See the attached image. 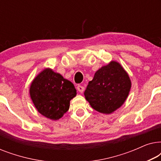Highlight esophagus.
<instances>
[{
	"label": "esophagus",
	"instance_id": "esophagus-1",
	"mask_svg": "<svg viewBox=\"0 0 161 161\" xmlns=\"http://www.w3.org/2000/svg\"><path fill=\"white\" fill-rule=\"evenodd\" d=\"M77 89H78V91L79 92H80V93H83V91H84L85 88L83 87V86H82L78 85V87H77Z\"/></svg>",
	"mask_w": 161,
	"mask_h": 161
}]
</instances>
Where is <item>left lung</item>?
I'll list each match as a JSON object with an SVG mask.
<instances>
[{
	"instance_id": "1",
	"label": "left lung",
	"mask_w": 161,
	"mask_h": 161,
	"mask_svg": "<svg viewBox=\"0 0 161 161\" xmlns=\"http://www.w3.org/2000/svg\"><path fill=\"white\" fill-rule=\"evenodd\" d=\"M130 88L128 74L119 63L112 61L95 72L85 90L84 95L94 110L109 114L122 106Z\"/></svg>"
}]
</instances>
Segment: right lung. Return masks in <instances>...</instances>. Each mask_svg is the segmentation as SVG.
I'll use <instances>...</instances> for the list:
<instances>
[{
    "instance_id": "1",
    "label": "right lung",
    "mask_w": 161,
    "mask_h": 161,
    "mask_svg": "<svg viewBox=\"0 0 161 161\" xmlns=\"http://www.w3.org/2000/svg\"><path fill=\"white\" fill-rule=\"evenodd\" d=\"M30 96L39 113L57 120L69 108V102L76 96L73 83L50 68L42 71L32 81Z\"/></svg>"
}]
</instances>
